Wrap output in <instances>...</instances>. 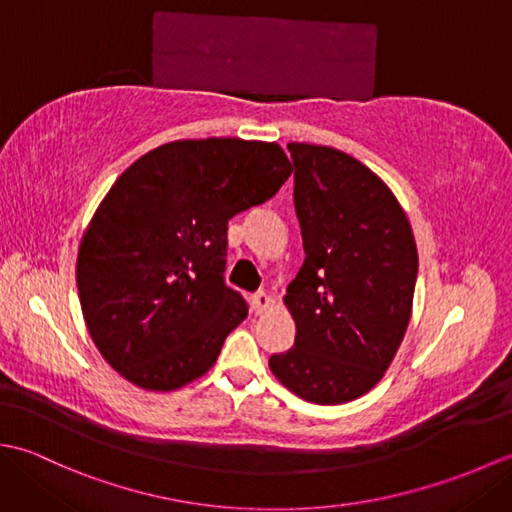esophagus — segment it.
Listing matches in <instances>:
<instances>
[{
  "label": "esophagus",
  "instance_id": "1",
  "mask_svg": "<svg viewBox=\"0 0 512 512\" xmlns=\"http://www.w3.org/2000/svg\"><path fill=\"white\" fill-rule=\"evenodd\" d=\"M268 306H270V297L266 295V292H264V290L255 292V295H253V310H255L257 314H262Z\"/></svg>",
  "mask_w": 512,
  "mask_h": 512
}]
</instances>
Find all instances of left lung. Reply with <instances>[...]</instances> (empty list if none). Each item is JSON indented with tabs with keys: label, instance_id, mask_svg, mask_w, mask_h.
Instances as JSON below:
<instances>
[{
	"label": "left lung",
	"instance_id": "1",
	"mask_svg": "<svg viewBox=\"0 0 512 512\" xmlns=\"http://www.w3.org/2000/svg\"><path fill=\"white\" fill-rule=\"evenodd\" d=\"M306 259L288 286L295 345L270 356L290 391L339 405L372 389L411 317L418 250L394 193L339 149L290 143Z\"/></svg>",
	"mask_w": 512,
	"mask_h": 512
}]
</instances>
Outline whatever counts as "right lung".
Returning a JSON list of instances; mask_svg holds the SVG:
<instances>
[{"label": "right lung", "instance_id": "right-lung-1", "mask_svg": "<svg viewBox=\"0 0 512 512\" xmlns=\"http://www.w3.org/2000/svg\"><path fill=\"white\" fill-rule=\"evenodd\" d=\"M275 143L176 140L138 158L81 239L76 284L92 341L134 385L200 378L248 303L224 281L228 220L290 176Z\"/></svg>", "mask_w": 512, "mask_h": 512}]
</instances>
